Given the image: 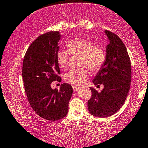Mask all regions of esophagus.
<instances>
[{
    "label": "esophagus",
    "mask_w": 148,
    "mask_h": 148,
    "mask_svg": "<svg viewBox=\"0 0 148 148\" xmlns=\"http://www.w3.org/2000/svg\"><path fill=\"white\" fill-rule=\"evenodd\" d=\"M72 87H73V88L74 91H77V90H78L79 88H80L79 86H77V85H73Z\"/></svg>",
    "instance_id": "34e87169"
}]
</instances>
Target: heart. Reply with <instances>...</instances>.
I'll return each instance as SVG.
<instances>
[{"instance_id": "b5f03b06", "label": "heart", "mask_w": 148, "mask_h": 148, "mask_svg": "<svg viewBox=\"0 0 148 148\" xmlns=\"http://www.w3.org/2000/svg\"><path fill=\"white\" fill-rule=\"evenodd\" d=\"M67 51H60L56 56L57 63L60 68L66 69L69 53L81 56L80 65L85 67L73 69L65 76V81L73 85H81L88 78V71H99L105 63L106 52L103 47L97 45L92 41L85 38H76L66 43ZM86 68H85V67Z\"/></svg>"}]
</instances>
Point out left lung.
<instances>
[{
  "instance_id": "8db88e82",
  "label": "left lung",
  "mask_w": 148,
  "mask_h": 148,
  "mask_svg": "<svg viewBox=\"0 0 148 148\" xmlns=\"http://www.w3.org/2000/svg\"><path fill=\"white\" fill-rule=\"evenodd\" d=\"M110 42L106 46V58L103 67L93 79L101 92L90 87L91 97L88 108L92 115L106 118L114 114L123 105L128 94L132 80L131 61L126 47L121 39L112 32L105 30Z\"/></svg>"
}]
</instances>
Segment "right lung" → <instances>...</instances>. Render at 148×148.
Listing matches in <instances>:
<instances>
[{"mask_svg": "<svg viewBox=\"0 0 148 148\" xmlns=\"http://www.w3.org/2000/svg\"><path fill=\"white\" fill-rule=\"evenodd\" d=\"M60 38L59 32L40 36L27 49L22 65V75L29 103L38 116L50 121L67 115L73 93L72 87L67 83L61 84L60 90L51 88L52 82L61 80L56 60Z\"/></svg>", "mask_w": 148, "mask_h": 148, "instance_id": "right-lung-1", "label": "right lung"}]
</instances>
